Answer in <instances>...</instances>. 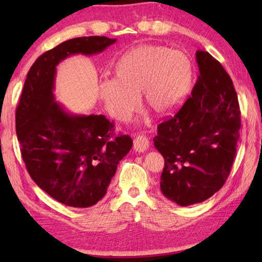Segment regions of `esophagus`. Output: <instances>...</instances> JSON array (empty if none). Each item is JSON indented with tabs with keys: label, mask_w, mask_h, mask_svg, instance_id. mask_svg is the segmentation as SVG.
<instances>
[{
	"label": "esophagus",
	"mask_w": 262,
	"mask_h": 262,
	"mask_svg": "<svg viewBox=\"0 0 262 262\" xmlns=\"http://www.w3.org/2000/svg\"><path fill=\"white\" fill-rule=\"evenodd\" d=\"M149 148V140L147 136L139 135L134 140V150L137 152H144Z\"/></svg>",
	"instance_id": "1"
}]
</instances>
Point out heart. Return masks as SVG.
Returning a JSON list of instances; mask_svg holds the SVG:
<instances>
[{"label": "heart", "instance_id": "1", "mask_svg": "<svg viewBox=\"0 0 262 262\" xmlns=\"http://www.w3.org/2000/svg\"><path fill=\"white\" fill-rule=\"evenodd\" d=\"M115 78L97 85V97L118 121L130 118L139 104L156 114L174 110L192 88L194 68L184 52L143 43L123 53L114 67Z\"/></svg>", "mask_w": 262, "mask_h": 262}]
</instances>
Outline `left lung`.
I'll return each mask as SVG.
<instances>
[{
  "label": "left lung",
  "instance_id": "1",
  "mask_svg": "<svg viewBox=\"0 0 262 262\" xmlns=\"http://www.w3.org/2000/svg\"><path fill=\"white\" fill-rule=\"evenodd\" d=\"M198 81L173 117L161 122L154 144L164 157L161 190L187 207L222 188L231 171L241 110L231 78L209 53L196 52Z\"/></svg>",
  "mask_w": 262,
  "mask_h": 262
}]
</instances>
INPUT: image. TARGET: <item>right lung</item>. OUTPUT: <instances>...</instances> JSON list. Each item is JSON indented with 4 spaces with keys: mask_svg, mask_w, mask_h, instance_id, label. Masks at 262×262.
<instances>
[{
    "mask_svg": "<svg viewBox=\"0 0 262 262\" xmlns=\"http://www.w3.org/2000/svg\"><path fill=\"white\" fill-rule=\"evenodd\" d=\"M117 39L81 37L61 42L35 60L16 108V134L26 170L42 190L69 207L88 208L106 194L130 136L115 134L104 115H76L55 101L56 66L73 54L92 55Z\"/></svg>",
    "mask_w": 262,
    "mask_h": 262,
    "instance_id": "obj_1",
    "label": "right lung"
}]
</instances>
